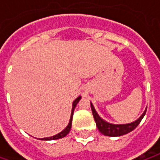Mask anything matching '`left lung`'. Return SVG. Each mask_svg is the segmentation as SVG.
<instances>
[{
	"label": "left lung",
	"instance_id": "left-lung-1",
	"mask_svg": "<svg viewBox=\"0 0 160 160\" xmlns=\"http://www.w3.org/2000/svg\"><path fill=\"white\" fill-rule=\"evenodd\" d=\"M90 106H91L94 119H95L98 131L103 135L109 136V137H119V136L124 135L126 133L131 132L132 131H133L142 120V118L146 114V111H147V108H146L142 115H141L136 121L132 122H129V123H125V124H115V123L108 122L105 121L104 119H102L98 115V114L97 113L91 102H90Z\"/></svg>",
	"mask_w": 160,
	"mask_h": 160
}]
</instances>
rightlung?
<instances>
[{
  "mask_svg": "<svg viewBox=\"0 0 160 160\" xmlns=\"http://www.w3.org/2000/svg\"><path fill=\"white\" fill-rule=\"evenodd\" d=\"M80 99H81V96H79L75 100L73 101L72 108V114H71V118H70V121H69V123H68V125L66 126V128L64 129V130H62L61 132L57 133V134H55V135L52 136V137L41 138V139H39V140H41V141H53V140H58V139H62V138L65 137V136L70 132V131H71V128H72V122L73 112H74V109H75L76 106H77V104L79 103V101H80Z\"/></svg>",
  "mask_w": 160,
  "mask_h": 160,
  "instance_id": "right-lung-1",
  "label": "right lung"
}]
</instances>
